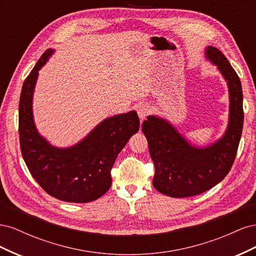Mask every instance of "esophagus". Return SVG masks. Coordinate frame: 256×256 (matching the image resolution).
<instances>
[{
  "mask_svg": "<svg viewBox=\"0 0 256 256\" xmlns=\"http://www.w3.org/2000/svg\"><path fill=\"white\" fill-rule=\"evenodd\" d=\"M138 115L140 120H144L147 115L150 113V106L147 104H141L140 106H138Z\"/></svg>",
  "mask_w": 256,
  "mask_h": 256,
  "instance_id": "esophagus-1",
  "label": "esophagus"
}]
</instances>
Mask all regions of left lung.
Returning a JSON list of instances; mask_svg holds the SVG:
<instances>
[{"label":"left lung","mask_w":256,"mask_h":256,"mask_svg":"<svg viewBox=\"0 0 256 256\" xmlns=\"http://www.w3.org/2000/svg\"><path fill=\"white\" fill-rule=\"evenodd\" d=\"M205 56L218 66L228 86V125L220 140L200 148L191 145L164 118L150 115L142 125L154 164L152 186L171 198L198 196L219 184L234 164L242 132V88L239 76L219 49L207 47Z\"/></svg>","instance_id":"left-lung-1"}]
</instances>
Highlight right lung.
Here are the masks:
<instances>
[{
	"label": "right lung",
	"mask_w": 256,
	"mask_h": 256,
	"mask_svg": "<svg viewBox=\"0 0 256 256\" xmlns=\"http://www.w3.org/2000/svg\"><path fill=\"white\" fill-rule=\"evenodd\" d=\"M52 53V49L46 50L23 83L19 102L22 157L48 194L64 202L88 203L110 189L114 161L138 131L140 120L136 111H130L102 120L81 142L68 148L48 143L35 127L32 100L38 70Z\"/></svg>",
	"instance_id": "obj_1"
}]
</instances>
